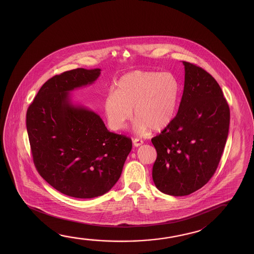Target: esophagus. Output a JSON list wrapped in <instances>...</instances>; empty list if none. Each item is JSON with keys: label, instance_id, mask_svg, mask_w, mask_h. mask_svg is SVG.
Masks as SVG:
<instances>
[{"label": "esophagus", "instance_id": "obj_1", "mask_svg": "<svg viewBox=\"0 0 254 254\" xmlns=\"http://www.w3.org/2000/svg\"><path fill=\"white\" fill-rule=\"evenodd\" d=\"M133 146L134 147H139V146H141L142 143H143V141L140 140V139H137V138H135V139H133Z\"/></svg>", "mask_w": 254, "mask_h": 254}]
</instances>
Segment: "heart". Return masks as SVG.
Here are the masks:
<instances>
[{
  "label": "heart",
  "mask_w": 254,
  "mask_h": 254,
  "mask_svg": "<svg viewBox=\"0 0 254 254\" xmlns=\"http://www.w3.org/2000/svg\"><path fill=\"white\" fill-rule=\"evenodd\" d=\"M180 86L168 71H133L117 81L116 90H110L104 100L108 125L114 131L122 128L133 117L135 129L145 133L149 128L160 132L175 120Z\"/></svg>",
  "instance_id": "1"
}]
</instances>
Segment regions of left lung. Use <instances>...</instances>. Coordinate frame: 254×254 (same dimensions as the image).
<instances>
[{
    "mask_svg": "<svg viewBox=\"0 0 254 254\" xmlns=\"http://www.w3.org/2000/svg\"><path fill=\"white\" fill-rule=\"evenodd\" d=\"M185 80L178 113L152 138L157 159L152 178L158 190L187 195L214 175L229 128V104L215 79L203 68L183 61Z\"/></svg>",
    "mask_w": 254,
    "mask_h": 254,
    "instance_id": "8db88e82",
    "label": "left lung"
}]
</instances>
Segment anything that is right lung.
<instances>
[{"label": "right lung", "mask_w": 254, "mask_h": 254, "mask_svg": "<svg viewBox=\"0 0 254 254\" xmlns=\"http://www.w3.org/2000/svg\"><path fill=\"white\" fill-rule=\"evenodd\" d=\"M100 69L77 68L42 85L26 112L34 166L64 195L93 198L108 192L121 177L132 140L112 133L100 116L71 104L70 92L94 83Z\"/></svg>", "instance_id": "right-lung-1"}]
</instances>
